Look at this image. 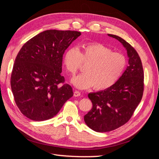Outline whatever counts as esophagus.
Returning a JSON list of instances; mask_svg holds the SVG:
<instances>
[{
	"mask_svg": "<svg viewBox=\"0 0 159 159\" xmlns=\"http://www.w3.org/2000/svg\"><path fill=\"white\" fill-rule=\"evenodd\" d=\"M80 95H81V93L78 91H75L74 92V96H75V97H79Z\"/></svg>",
	"mask_w": 159,
	"mask_h": 159,
	"instance_id": "esophagus-1",
	"label": "esophagus"
}]
</instances>
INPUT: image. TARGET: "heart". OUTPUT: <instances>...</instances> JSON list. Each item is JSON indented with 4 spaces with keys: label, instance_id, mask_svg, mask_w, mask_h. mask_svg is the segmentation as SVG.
Segmentation results:
<instances>
[{
    "label": "heart",
    "instance_id": "1",
    "mask_svg": "<svg viewBox=\"0 0 159 159\" xmlns=\"http://www.w3.org/2000/svg\"><path fill=\"white\" fill-rule=\"evenodd\" d=\"M87 64L85 73L71 80V83L80 89L91 87L104 90L113 85L121 78L127 67V59L123 54L113 51L99 43L84 46L81 50L70 48L64 56L66 70L74 75L81 64Z\"/></svg>",
    "mask_w": 159,
    "mask_h": 159
}]
</instances>
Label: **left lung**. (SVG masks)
<instances>
[{"mask_svg":"<svg viewBox=\"0 0 159 159\" xmlns=\"http://www.w3.org/2000/svg\"><path fill=\"white\" fill-rule=\"evenodd\" d=\"M107 35L125 48L129 65L111 87L88 94L93 107L84 116V121L90 129L100 133L113 131L129 121L141 102L144 88L143 69L136 50L119 36Z\"/></svg>","mask_w":159,"mask_h":159,"instance_id":"1","label":"left lung"}]
</instances>
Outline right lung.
<instances>
[{
	"label": "right lung",
	"instance_id": "right-lung-1",
	"mask_svg": "<svg viewBox=\"0 0 159 159\" xmlns=\"http://www.w3.org/2000/svg\"><path fill=\"white\" fill-rule=\"evenodd\" d=\"M81 35L71 30H48L22 47L14 61L11 85L21 113L33 121L54 117L73 96L61 75L65 50Z\"/></svg>",
	"mask_w": 159,
	"mask_h": 159
}]
</instances>
